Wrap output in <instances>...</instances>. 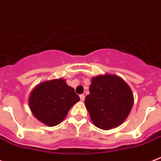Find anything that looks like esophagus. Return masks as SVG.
Here are the masks:
<instances>
[{
    "mask_svg": "<svg viewBox=\"0 0 161 161\" xmlns=\"http://www.w3.org/2000/svg\"><path fill=\"white\" fill-rule=\"evenodd\" d=\"M80 100H81V101H83V100H85V96L84 95H80Z\"/></svg>",
    "mask_w": 161,
    "mask_h": 161,
    "instance_id": "esophagus-1",
    "label": "esophagus"
}]
</instances>
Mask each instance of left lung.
<instances>
[{"instance_id": "1", "label": "left lung", "mask_w": 161, "mask_h": 161, "mask_svg": "<svg viewBox=\"0 0 161 161\" xmlns=\"http://www.w3.org/2000/svg\"><path fill=\"white\" fill-rule=\"evenodd\" d=\"M85 105L91 119L101 130L115 128L127 118L134 104L129 85L117 75H98L92 79Z\"/></svg>"}]
</instances>
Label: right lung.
<instances>
[{"label": "right lung", "instance_id": "right-lung-1", "mask_svg": "<svg viewBox=\"0 0 161 161\" xmlns=\"http://www.w3.org/2000/svg\"><path fill=\"white\" fill-rule=\"evenodd\" d=\"M80 100L75 89L63 79L41 82L31 92L29 107L32 114L48 126L63 121L71 107Z\"/></svg>", "mask_w": 161, "mask_h": 161}]
</instances>
